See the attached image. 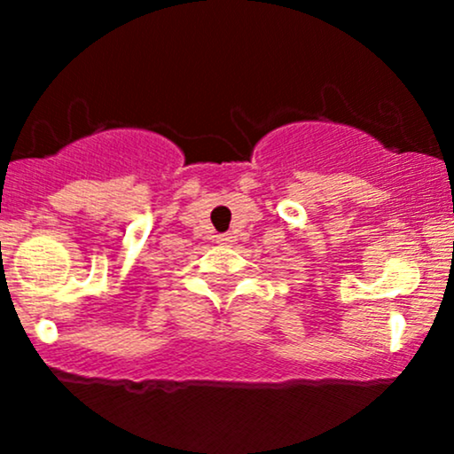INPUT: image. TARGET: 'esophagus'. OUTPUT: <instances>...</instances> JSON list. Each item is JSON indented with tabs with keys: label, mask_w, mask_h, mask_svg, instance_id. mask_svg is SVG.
<instances>
[{
	"label": "esophagus",
	"mask_w": 454,
	"mask_h": 454,
	"mask_svg": "<svg viewBox=\"0 0 454 454\" xmlns=\"http://www.w3.org/2000/svg\"><path fill=\"white\" fill-rule=\"evenodd\" d=\"M217 243L231 245L232 243V237H231V234H220V237H217Z\"/></svg>",
	"instance_id": "34e87169"
}]
</instances>
